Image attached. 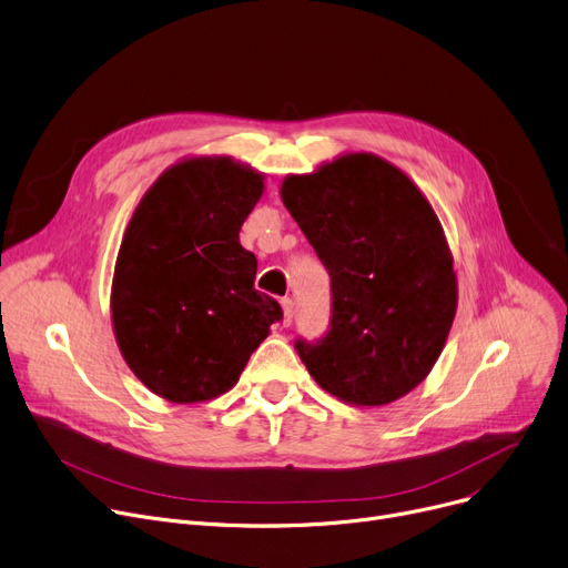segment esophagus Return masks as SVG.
<instances>
[{"mask_svg":"<svg viewBox=\"0 0 568 568\" xmlns=\"http://www.w3.org/2000/svg\"><path fill=\"white\" fill-rule=\"evenodd\" d=\"M282 312H284V316H282V325H284V327H288V325H291V321H293V300H291V297H284V300H282Z\"/></svg>","mask_w":568,"mask_h":568,"instance_id":"obj_1","label":"esophagus"}]
</instances>
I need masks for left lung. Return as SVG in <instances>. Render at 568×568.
Masks as SVG:
<instances>
[{
  "mask_svg": "<svg viewBox=\"0 0 568 568\" xmlns=\"http://www.w3.org/2000/svg\"><path fill=\"white\" fill-rule=\"evenodd\" d=\"M282 202L332 284L325 337L297 339L312 378L353 406H385L433 369L456 314L445 231L394 164L348 153L286 176Z\"/></svg>",
  "mask_w": 568,
  "mask_h": 568,
  "instance_id": "left-lung-1",
  "label": "left lung"
}]
</instances>
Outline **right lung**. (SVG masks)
Returning a JSON list of instances; mask_svg holds the SVG:
<instances>
[{
    "mask_svg": "<svg viewBox=\"0 0 568 568\" xmlns=\"http://www.w3.org/2000/svg\"><path fill=\"white\" fill-rule=\"evenodd\" d=\"M263 176L231 158H190L142 196L123 233L112 323L128 366L174 404L209 402L239 383L282 318L254 288L256 256L241 226Z\"/></svg>",
    "mask_w": 568,
    "mask_h": 568,
    "instance_id": "right-lung-1",
    "label": "right lung"
}]
</instances>
